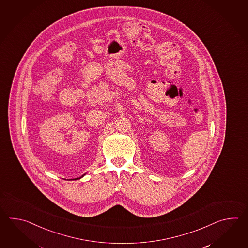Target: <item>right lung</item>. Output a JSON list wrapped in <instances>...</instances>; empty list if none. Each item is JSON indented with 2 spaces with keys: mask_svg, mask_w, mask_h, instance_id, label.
<instances>
[{
  "mask_svg": "<svg viewBox=\"0 0 248 248\" xmlns=\"http://www.w3.org/2000/svg\"><path fill=\"white\" fill-rule=\"evenodd\" d=\"M83 175H84V174H83ZM83 175H82V176H83ZM82 176H81V177H82ZM81 177H79V178H81ZM79 178H75V179L73 180L79 179Z\"/></svg>",
  "mask_w": 248,
  "mask_h": 248,
  "instance_id": "1",
  "label": "right lung"
}]
</instances>
